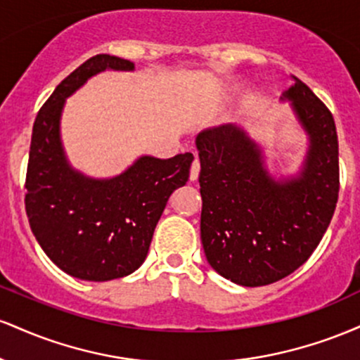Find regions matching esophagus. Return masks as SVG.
<instances>
[{
    "mask_svg": "<svg viewBox=\"0 0 360 360\" xmlns=\"http://www.w3.org/2000/svg\"><path fill=\"white\" fill-rule=\"evenodd\" d=\"M200 169H201V166H200V159H198V157H194L191 171H189V179L196 181L198 176H200Z\"/></svg>",
    "mask_w": 360,
    "mask_h": 360,
    "instance_id": "34e87169",
    "label": "esophagus"
}]
</instances>
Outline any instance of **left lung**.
Instances as JSON below:
<instances>
[{
  "label": "left lung",
  "instance_id": "left-lung-1",
  "mask_svg": "<svg viewBox=\"0 0 360 360\" xmlns=\"http://www.w3.org/2000/svg\"><path fill=\"white\" fill-rule=\"evenodd\" d=\"M284 91L309 147L296 177L276 181L242 128L198 134L201 243L210 266L247 288L266 286L303 266L328 229L338 200V139L332 113L303 81Z\"/></svg>",
  "mask_w": 360,
  "mask_h": 360
}]
</instances>
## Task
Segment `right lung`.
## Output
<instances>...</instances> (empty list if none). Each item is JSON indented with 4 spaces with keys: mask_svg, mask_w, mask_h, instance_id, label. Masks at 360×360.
Listing matches in <instances>:
<instances>
[{
    "mask_svg": "<svg viewBox=\"0 0 360 360\" xmlns=\"http://www.w3.org/2000/svg\"><path fill=\"white\" fill-rule=\"evenodd\" d=\"M134 71V62L98 53L57 86L40 108L32 131L25 181V210L37 242L69 276L111 281L137 271L172 191L189 179L193 154L171 159L143 155L123 174L93 179L74 171L60 142V115L94 74Z\"/></svg>",
    "mask_w": 360,
    "mask_h": 360,
    "instance_id": "right-lung-1",
    "label": "right lung"
}]
</instances>
